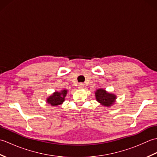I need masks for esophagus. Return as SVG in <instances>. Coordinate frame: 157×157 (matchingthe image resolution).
<instances>
[{
  "label": "esophagus",
  "mask_w": 157,
  "mask_h": 157,
  "mask_svg": "<svg viewBox=\"0 0 157 157\" xmlns=\"http://www.w3.org/2000/svg\"><path fill=\"white\" fill-rule=\"evenodd\" d=\"M84 87H85V85L84 84H82V83H80V84L78 85L79 89H83V88H84Z\"/></svg>",
  "instance_id": "34e87169"
}]
</instances>
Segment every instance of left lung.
Returning a JSON list of instances; mask_svg holds the SVG:
<instances>
[{
	"instance_id": "1",
	"label": "left lung",
	"mask_w": 157,
	"mask_h": 157,
	"mask_svg": "<svg viewBox=\"0 0 157 157\" xmlns=\"http://www.w3.org/2000/svg\"><path fill=\"white\" fill-rule=\"evenodd\" d=\"M96 99L100 104L105 106H111L115 102L116 95L106 92L105 90L100 88L95 92Z\"/></svg>"
}]
</instances>
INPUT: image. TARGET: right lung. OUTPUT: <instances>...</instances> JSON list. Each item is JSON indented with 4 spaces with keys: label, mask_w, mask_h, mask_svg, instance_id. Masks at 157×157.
Listing matches in <instances>:
<instances>
[{
    "label": "right lung",
    "mask_w": 157,
    "mask_h": 157,
    "mask_svg": "<svg viewBox=\"0 0 157 157\" xmlns=\"http://www.w3.org/2000/svg\"><path fill=\"white\" fill-rule=\"evenodd\" d=\"M67 94V90H63L61 92H55L46 99V102L51 106H58L65 101V97Z\"/></svg>",
    "instance_id": "right-lung-1"
}]
</instances>
